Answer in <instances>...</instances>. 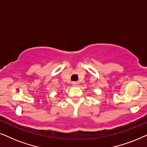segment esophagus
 <instances>
[{"label":"esophagus","instance_id":"34e87169","mask_svg":"<svg viewBox=\"0 0 147 147\" xmlns=\"http://www.w3.org/2000/svg\"><path fill=\"white\" fill-rule=\"evenodd\" d=\"M72 86H78V85H79L77 82H72Z\"/></svg>","mask_w":147,"mask_h":147}]
</instances>
